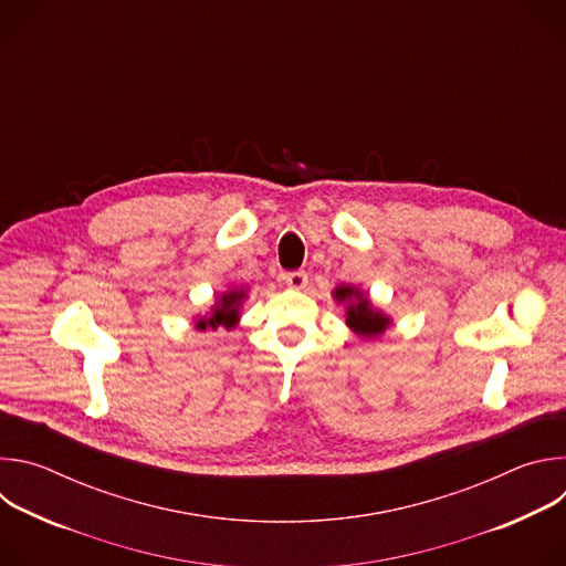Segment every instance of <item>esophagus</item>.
<instances>
[{
    "instance_id": "obj_1",
    "label": "esophagus",
    "mask_w": 566,
    "mask_h": 566,
    "mask_svg": "<svg viewBox=\"0 0 566 566\" xmlns=\"http://www.w3.org/2000/svg\"><path fill=\"white\" fill-rule=\"evenodd\" d=\"M284 282L291 289H304L308 284V275L304 271H291L284 275Z\"/></svg>"
}]
</instances>
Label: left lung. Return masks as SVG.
Returning <instances> with one entry per match:
<instances>
[{
  "label": "left lung",
  "instance_id": "1",
  "mask_svg": "<svg viewBox=\"0 0 566 566\" xmlns=\"http://www.w3.org/2000/svg\"><path fill=\"white\" fill-rule=\"evenodd\" d=\"M334 297L338 302H349V306H347V325L358 336H363V338L380 336L387 329L389 317L382 315L380 311L371 308L367 295L360 293L358 289H354V286H338Z\"/></svg>",
  "mask_w": 566,
  "mask_h": 566
}]
</instances>
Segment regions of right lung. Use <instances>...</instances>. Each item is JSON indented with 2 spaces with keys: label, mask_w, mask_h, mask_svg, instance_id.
<instances>
[{
  "label": "right lung",
  "mask_w": 566,
  "mask_h": 566,
  "mask_svg": "<svg viewBox=\"0 0 566 566\" xmlns=\"http://www.w3.org/2000/svg\"><path fill=\"white\" fill-rule=\"evenodd\" d=\"M244 297H247V291H244V289H241V291L232 289V291L223 293V295L219 297V302L214 304L212 315H210V317H201V319L197 322V327H199V329H206V327H212V329H217V327L232 329V327L237 325V317H239V304H241V300H244Z\"/></svg>",
  "instance_id": "1"
}]
</instances>
